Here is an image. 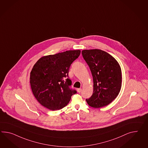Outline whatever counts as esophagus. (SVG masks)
<instances>
[{
    "instance_id": "obj_1",
    "label": "esophagus",
    "mask_w": 148,
    "mask_h": 148,
    "mask_svg": "<svg viewBox=\"0 0 148 148\" xmlns=\"http://www.w3.org/2000/svg\"><path fill=\"white\" fill-rule=\"evenodd\" d=\"M77 91L78 92V93H80L81 91H82V89L81 88H77Z\"/></svg>"
}]
</instances>
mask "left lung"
<instances>
[{"label": "left lung", "mask_w": 148, "mask_h": 148, "mask_svg": "<svg viewBox=\"0 0 148 148\" xmlns=\"http://www.w3.org/2000/svg\"><path fill=\"white\" fill-rule=\"evenodd\" d=\"M82 53L93 80V93L86 100L87 104L95 108L107 106L116 98L121 90L120 65L112 55L101 50H83Z\"/></svg>", "instance_id": "obj_1"}]
</instances>
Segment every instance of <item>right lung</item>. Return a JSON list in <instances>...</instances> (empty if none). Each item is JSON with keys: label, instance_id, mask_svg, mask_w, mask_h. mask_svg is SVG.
Segmentation results:
<instances>
[{"label": "right lung", "instance_id": "right-lung-1", "mask_svg": "<svg viewBox=\"0 0 148 148\" xmlns=\"http://www.w3.org/2000/svg\"><path fill=\"white\" fill-rule=\"evenodd\" d=\"M80 50H68L41 57L30 73V87L38 102L51 110H61L68 105L75 90L69 88L71 81L69 70L79 57Z\"/></svg>", "mask_w": 148, "mask_h": 148}]
</instances>
